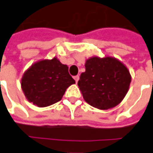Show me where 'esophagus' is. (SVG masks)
Returning a JSON list of instances; mask_svg holds the SVG:
<instances>
[{
	"instance_id": "obj_1",
	"label": "esophagus",
	"mask_w": 153,
	"mask_h": 153,
	"mask_svg": "<svg viewBox=\"0 0 153 153\" xmlns=\"http://www.w3.org/2000/svg\"><path fill=\"white\" fill-rule=\"evenodd\" d=\"M74 80H75V82L78 83V81H79V75H76V76L74 77Z\"/></svg>"
}]
</instances>
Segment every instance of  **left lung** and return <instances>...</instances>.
<instances>
[{"mask_svg": "<svg viewBox=\"0 0 153 153\" xmlns=\"http://www.w3.org/2000/svg\"><path fill=\"white\" fill-rule=\"evenodd\" d=\"M131 79L128 68L117 59L94 56L85 61V72L81 74L78 85L85 102L107 110L123 101Z\"/></svg>", "mask_w": 153, "mask_h": 153, "instance_id": "obj_1", "label": "left lung"}]
</instances>
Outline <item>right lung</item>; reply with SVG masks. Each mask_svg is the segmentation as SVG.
I'll list each match as a JSON object with an SVG mask.
<instances>
[{
  "instance_id": "1",
  "label": "right lung",
  "mask_w": 153,
  "mask_h": 153,
  "mask_svg": "<svg viewBox=\"0 0 153 153\" xmlns=\"http://www.w3.org/2000/svg\"><path fill=\"white\" fill-rule=\"evenodd\" d=\"M74 84L75 81L69 74V67L56 57L34 63L21 80L26 99L39 108L60 101L66 89Z\"/></svg>"
}]
</instances>
